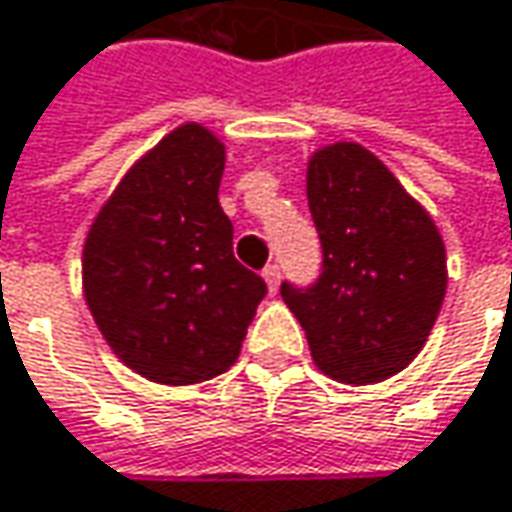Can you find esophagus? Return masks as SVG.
<instances>
[{
  "mask_svg": "<svg viewBox=\"0 0 512 512\" xmlns=\"http://www.w3.org/2000/svg\"><path fill=\"white\" fill-rule=\"evenodd\" d=\"M262 276H265V282H268V291L271 294H276V288H279V265H268L265 271H262Z\"/></svg>",
  "mask_w": 512,
  "mask_h": 512,
  "instance_id": "esophagus-1",
  "label": "esophagus"
}]
</instances>
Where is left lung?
I'll return each instance as SVG.
<instances>
[{"label": "left lung", "mask_w": 512, "mask_h": 512, "mask_svg": "<svg viewBox=\"0 0 512 512\" xmlns=\"http://www.w3.org/2000/svg\"><path fill=\"white\" fill-rule=\"evenodd\" d=\"M309 209L323 247L311 288L282 282L320 373L376 384L425 347L446 297V247L437 224L390 168L358 142L314 151Z\"/></svg>", "instance_id": "8db88e82"}]
</instances>
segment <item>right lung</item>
<instances>
[{"label":"right lung","instance_id":"1","mask_svg":"<svg viewBox=\"0 0 512 512\" xmlns=\"http://www.w3.org/2000/svg\"><path fill=\"white\" fill-rule=\"evenodd\" d=\"M224 142L186 122L142 154L84 241V297L110 349L157 384L236 364L265 279L238 265L218 203Z\"/></svg>","mask_w":512,"mask_h":512}]
</instances>
